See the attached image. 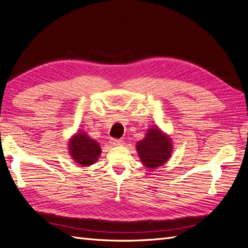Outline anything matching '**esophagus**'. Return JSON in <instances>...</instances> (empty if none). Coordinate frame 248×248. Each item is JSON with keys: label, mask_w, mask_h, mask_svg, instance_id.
Returning a JSON list of instances; mask_svg holds the SVG:
<instances>
[{"label": "esophagus", "mask_w": 248, "mask_h": 248, "mask_svg": "<svg viewBox=\"0 0 248 248\" xmlns=\"http://www.w3.org/2000/svg\"><path fill=\"white\" fill-rule=\"evenodd\" d=\"M110 143L114 147H118V145H122L123 144V140H118V139H111Z\"/></svg>", "instance_id": "esophagus-1"}]
</instances>
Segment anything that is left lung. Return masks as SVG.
<instances>
[{
    "mask_svg": "<svg viewBox=\"0 0 248 248\" xmlns=\"http://www.w3.org/2000/svg\"><path fill=\"white\" fill-rule=\"evenodd\" d=\"M136 150L144 167L155 170L162 167L172 155L173 141L170 137L158 126L148 129L142 140L136 144Z\"/></svg>",
    "mask_w": 248,
    "mask_h": 248,
    "instance_id": "obj_1",
    "label": "left lung"
}]
</instances>
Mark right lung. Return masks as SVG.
<instances>
[{"label":"right lung","instance_id":"add662e5","mask_svg":"<svg viewBox=\"0 0 248 248\" xmlns=\"http://www.w3.org/2000/svg\"><path fill=\"white\" fill-rule=\"evenodd\" d=\"M68 150L72 160L82 168L92 166L101 154L99 143L81 130L69 139Z\"/></svg>","mask_w":248,"mask_h":248}]
</instances>
